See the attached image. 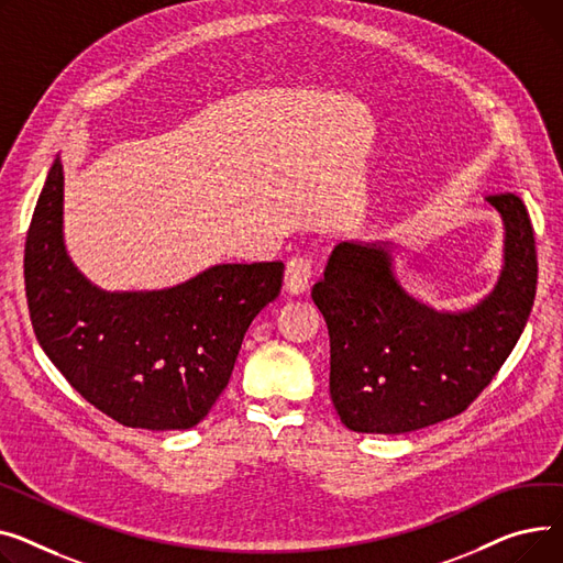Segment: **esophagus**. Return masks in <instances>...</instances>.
I'll list each match as a JSON object with an SVG mask.
<instances>
[{"instance_id": "1", "label": "esophagus", "mask_w": 563, "mask_h": 563, "mask_svg": "<svg viewBox=\"0 0 563 563\" xmlns=\"http://www.w3.org/2000/svg\"><path fill=\"white\" fill-rule=\"evenodd\" d=\"M311 261L305 256H295L286 263V273H284V288L288 295H302L309 288L311 282Z\"/></svg>"}]
</instances>
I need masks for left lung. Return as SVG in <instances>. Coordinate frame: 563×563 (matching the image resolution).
I'll use <instances>...</instances> for the list:
<instances>
[{"label":"left lung","instance_id":"obj_1","mask_svg":"<svg viewBox=\"0 0 563 563\" xmlns=\"http://www.w3.org/2000/svg\"><path fill=\"white\" fill-rule=\"evenodd\" d=\"M505 224L498 284L475 307L439 311L393 268L395 243L343 241L313 305L329 329V395L361 434H407L461 411L500 371L537 295L534 229L518 195H488Z\"/></svg>","mask_w":563,"mask_h":563}]
</instances>
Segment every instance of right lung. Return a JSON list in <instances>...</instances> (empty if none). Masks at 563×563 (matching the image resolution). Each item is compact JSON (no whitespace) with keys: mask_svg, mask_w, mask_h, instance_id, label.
Instances as JSON below:
<instances>
[{"mask_svg":"<svg viewBox=\"0 0 563 563\" xmlns=\"http://www.w3.org/2000/svg\"><path fill=\"white\" fill-rule=\"evenodd\" d=\"M284 263H220L170 288L104 290L63 241V165L52 163L24 245L33 332L70 386L126 427L190 429L211 411Z\"/></svg>","mask_w":563,"mask_h":563,"instance_id":"right-lung-1","label":"right lung"}]
</instances>
